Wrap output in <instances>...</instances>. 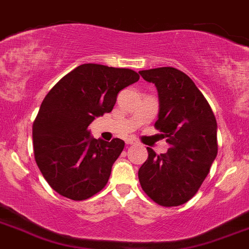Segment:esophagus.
Returning a JSON list of instances; mask_svg holds the SVG:
<instances>
[{"label": "esophagus", "mask_w": 249, "mask_h": 249, "mask_svg": "<svg viewBox=\"0 0 249 249\" xmlns=\"http://www.w3.org/2000/svg\"><path fill=\"white\" fill-rule=\"evenodd\" d=\"M125 143H126L127 145H133V144H137V141H136L135 138H127L126 141H125Z\"/></svg>", "instance_id": "34e87169"}]
</instances>
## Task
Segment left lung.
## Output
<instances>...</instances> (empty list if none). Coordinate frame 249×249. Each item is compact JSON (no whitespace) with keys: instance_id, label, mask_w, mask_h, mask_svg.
Listing matches in <instances>:
<instances>
[{"instance_id":"left-lung-1","label":"left lung","mask_w":249,"mask_h":249,"mask_svg":"<svg viewBox=\"0 0 249 249\" xmlns=\"http://www.w3.org/2000/svg\"><path fill=\"white\" fill-rule=\"evenodd\" d=\"M155 84L160 112L155 127L166 138V154L149 157L138 171L144 193L163 207L185 203L197 193L217 155V124L212 107L185 73L174 67L141 71Z\"/></svg>"}]
</instances>
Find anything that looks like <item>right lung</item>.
I'll use <instances>...</instances> for the list:
<instances>
[{
	"instance_id": "obj_1",
	"label": "right lung",
	"mask_w": 249,
	"mask_h": 249,
	"mask_svg": "<svg viewBox=\"0 0 249 249\" xmlns=\"http://www.w3.org/2000/svg\"><path fill=\"white\" fill-rule=\"evenodd\" d=\"M138 80L129 68L84 64L46 95L33 124V145L41 174L60 195L81 201L105 187L125 143L95 139L89 125L111 112L119 91Z\"/></svg>"
}]
</instances>
